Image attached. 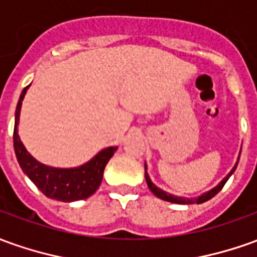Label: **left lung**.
Instances as JSON below:
<instances>
[{
    "label": "left lung",
    "mask_w": 257,
    "mask_h": 257,
    "mask_svg": "<svg viewBox=\"0 0 257 257\" xmlns=\"http://www.w3.org/2000/svg\"><path fill=\"white\" fill-rule=\"evenodd\" d=\"M240 151H242V148H240ZM239 157H240V152L239 155H238V161H236V164H235V166H233L232 169H231V172L226 175L224 179L221 180L218 185L215 186V187H213L211 190H208V192L203 193V194H200L199 197H182V196H175V194H171V193L165 192V190H162V189H159L158 186H155L154 183H152V180L150 179V175L147 173V164L144 166H146V180H147V185H148V187H150V190H151L157 197H159L161 200H165V201H169V203H176V204H193V203H197V204H201V203H204V201H207V200L213 199L214 196L217 194V193L220 192L221 189L224 187V185L226 183V180L231 178V175H232L233 172H235V169H236V166H238V162H239Z\"/></svg>",
    "instance_id": "obj_1"
}]
</instances>
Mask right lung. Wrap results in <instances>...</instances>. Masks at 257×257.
I'll return each instance as SVG.
<instances>
[{
	"mask_svg": "<svg viewBox=\"0 0 257 257\" xmlns=\"http://www.w3.org/2000/svg\"><path fill=\"white\" fill-rule=\"evenodd\" d=\"M29 86L31 85H28L21 93L15 110L14 148L21 169L37 186V189L49 199L65 201V203L88 199L98 190V187L102 183L106 164L113 157L117 147L103 148L88 162L75 168H54L39 162L28 152L18 134L22 100Z\"/></svg>",
	"mask_w": 257,
	"mask_h": 257,
	"instance_id": "1",
	"label": "right lung"
}]
</instances>
